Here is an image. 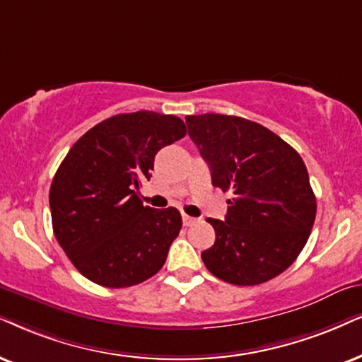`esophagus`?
<instances>
[{"label": "esophagus", "mask_w": 362, "mask_h": 362, "mask_svg": "<svg viewBox=\"0 0 362 362\" xmlns=\"http://www.w3.org/2000/svg\"><path fill=\"white\" fill-rule=\"evenodd\" d=\"M182 221H184V226H185V227H190V226H194L197 218H194V217H190V215L184 214V215H182Z\"/></svg>", "instance_id": "esophagus-1"}]
</instances>
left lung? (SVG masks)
I'll return each instance as SVG.
<instances>
[{
    "label": "left lung",
    "mask_w": 362,
    "mask_h": 362,
    "mask_svg": "<svg viewBox=\"0 0 362 362\" xmlns=\"http://www.w3.org/2000/svg\"><path fill=\"white\" fill-rule=\"evenodd\" d=\"M189 136L212 173V185L232 192L226 221L207 218L215 244L205 267L234 286H257L297 259L315 218V195L300 155L281 136L242 117H185Z\"/></svg>",
    "instance_id": "left-lung-1"
}]
</instances>
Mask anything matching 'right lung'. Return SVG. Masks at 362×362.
Masks as SVG:
<instances>
[{
	"mask_svg": "<svg viewBox=\"0 0 362 362\" xmlns=\"http://www.w3.org/2000/svg\"><path fill=\"white\" fill-rule=\"evenodd\" d=\"M185 134L178 117L141 110L90 128L66 153L49 189L53 232L91 282L130 287L163 267L182 215L145 207L139 189L158 150Z\"/></svg>",
	"mask_w": 362,
	"mask_h": 362,
	"instance_id": "right-lung-1",
	"label": "right lung"
}]
</instances>
